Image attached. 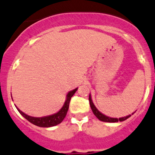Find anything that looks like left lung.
I'll list each match as a JSON object with an SVG mask.
<instances>
[{
    "instance_id": "obj_1",
    "label": "left lung",
    "mask_w": 155,
    "mask_h": 155,
    "mask_svg": "<svg viewBox=\"0 0 155 155\" xmlns=\"http://www.w3.org/2000/svg\"><path fill=\"white\" fill-rule=\"evenodd\" d=\"M89 101H90V107L92 109V111L93 113L94 114V115L98 118L101 121H104V122H109V123H116V122H118V121H124L125 120H127V118H129L130 117L131 115H128L127 117H121L117 119V118H112V117H109L107 116H105L104 114H101L100 111L98 110L97 109V107H95V105L93 104V101H92V99H91V96L90 94V97H89Z\"/></svg>"
}]
</instances>
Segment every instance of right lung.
I'll return each instance as SVG.
<instances>
[{"label": "right lung", "instance_id": "1", "mask_svg": "<svg viewBox=\"0 0 155 155\" xmlns=\"http://www.w3.org/2000/svg\"><path fill=\"white\" fill-rule=\"evenodd\" d=\"M77 89L78 88H76L75 90L69 92V93L67 94V97H66V100H65L63 107H62V109L58 113L53 114V115L43 117H30V116L27 115V114H25V113L22 112V111H21L17 107L16 108L18 109V112L23 116L25 118L26 120H28L30 123L36 125V126L41 127H50L55 126V125H58V124H60L63 120L64 118L65 117L66 114L68 112V110H69V102H70V100L72 96L77 91Z\"/></svg>", "mask_w": 155, "mask_h": 155}]
</instances>
